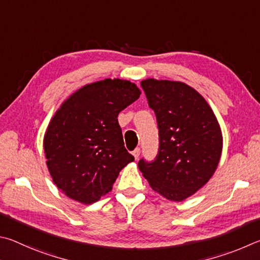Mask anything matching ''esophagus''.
I'll use <instances>...</instances> for the list:
<instances>
[{"mask_svg":"<svg viewBox=\"0 0 260 260\" xmlns=\"http://www.w3.org/2000/svg\"><path fill=\"white\" fill-rule=\"evenodd\" d=\"M133 155H134V157H135V160H137V158H138V157H139V155H140V148H136V149H134Z\"/></svg>","mask_w":260,"mask_h":260,"instance_id":"1","label":"esophagus"}]
</instances>
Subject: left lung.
Masks as SVG:
<instances>
[{"label":"left lung","instance_id":"1","mask_svg":"<svg viewBox=\"0 0 260 260\" xmlns=\"http://www.w3.org/2000/svg\"><path fill=\"white\" fill-rule=\"evenodd\" d=\"M140 85L156 115L160 145L155 160L142 158L139 170L163 198L183 201L217 169L222 149L219 123L206 99L183 82L147 79Z\"/></svg>","mask_w":260,"mask_h":260}]
</instances>
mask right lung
Instances as JSON below:
<instances>
[{"mask_svg": "<svg viewBox=\"0 0 260 260\" xmlns=\"http://www.w3.org/2000/svg\"><path fill=\"white\" fill-rule=\"evenodd\" d=\"M140 93L130 81L105 79L75 91L54 114L43 147L53 183L68 198L98 201L135 160L124 147L117 115Z\"/></svg>", "mask_w": 260, "mask_h": 260, "instance_id": "obj_1", "label": "right lung"}]
</instances>
